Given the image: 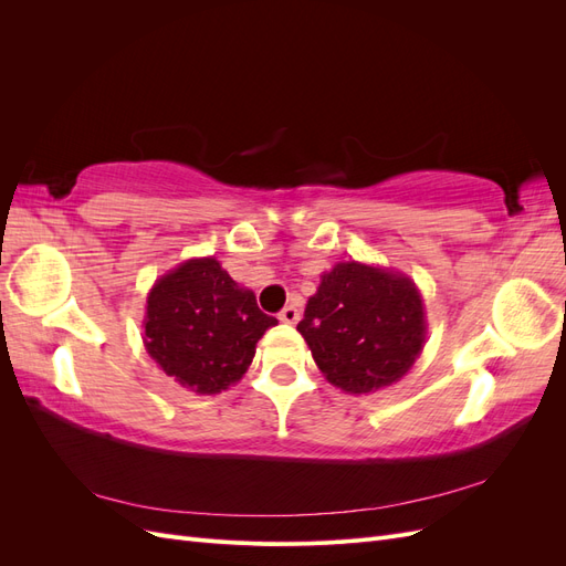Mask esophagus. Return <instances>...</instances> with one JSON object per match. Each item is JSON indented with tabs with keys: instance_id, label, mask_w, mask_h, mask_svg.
Here are the masks:
<instances>
[{
	"instance_id": "1",
	"label": "esophagus",
	"mask_w": 566,
	"mask_h": 566,
	"mask_svg": "<svg viewBox=\"0 0 566 566\" xmlns=\"http://www.w3.org/2000/svg\"><path fill=\"white\" fill-rule=\"evenodd\" d=\"M279 318L283 321V323H290V325H295L297 321H300V310H297V306H293V304H290V306H285V310L279 314Z\"/></svg>"
}]
</instances>
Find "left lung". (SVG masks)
Listing matches in <instances>:
<instances>
[{
  "mask_svg": "<svg viewBox=\"0 0 566 566\" xmlns=\"http://www.w3.org/2000/svg\"><path fill=\"white\" fill-rule=\"evenodd\" d=\"M297 331L325 380L349 394L397 382L424 345V306L403 273L339 262L323 273Z\"/></svg>",
  "mask_w": 566,
  "mask_h": 566,
  "instance_id": "left-lung-1",
  "label": "left lung"
}]
</instances>
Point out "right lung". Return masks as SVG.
<instances>
[{"mask_svg":"<svg viewBox=\"0 0 566 566\" xmlns=\"http://www.w3.org/2000/svg\"><path fill=\"white\" fill-rule=\"evenodd\" d=\"M276 323L214 256H200L150 287L144 345L181 387L217 394L243 378L256 342Z\"/></svg>","mask_w":566,"mask_h":566,"instance_id":"right-lung-1","label":"right lung"}]
</instances>
